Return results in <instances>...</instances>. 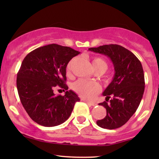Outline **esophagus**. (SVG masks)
Returning a JSON list of instances; mask_svg holds the SVG:
<instances>
[{
	"mask_svg": "<svg viewBox=\"0 0 159 159\" xmlns=\"http://www.w3.org/2000/svg\"><path fill=\"white\" fill-rule=\"evenodd\" d=\"M85 102H86V103L90 104V106H93V107H95L97 105V104L95 103V102H89V101H87V100H85Z\"/></svg>",
	"mask_w": 159,
	"mask_h": 159,
	"instance_id": "obj_1",
	"label": "esophagus"
}]
</instances>
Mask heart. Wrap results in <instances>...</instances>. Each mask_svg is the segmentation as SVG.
<instances>
[{
    "mask_svg": "<svg viewBox=\"0 0 159 159\" xmlns=\"http://www.w3.org/2000/svg\"><path fill=\"white\" fill-rule=\"evenodd\" d=\"M76 58H74L69 61L66 66L67 74H70L72 65L76 62ZM91 65L95 71H101L102 73L107 71L108 69V64L104 59L95 57L93 58ZM73 89L79 96L86 99H92L99 92V86L95 83L87 81L85 80H79L73 85Z\"/></svg>",
    "mask_w": 159,
    "mask_h": 159,
    "instance_id": "obj_1",
    "label": "heart"
}]
</instances>
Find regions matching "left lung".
Listing matches in <instances>:
<instances>
[{"label": "left lung", "instance_id": "1", "mask_svg": "<svg viewBox=\"0 0 159 159\" xmlns=\"http://www.w3.org/2000/svg\"><path fill=\"white\" fill-rule=\"evenodd\" d=\"M88 50L108 56L115 70L113 80L102 94L106 101L99 104L106 109L107 116L97 124L109 130L121 127L138 109L143 96L145 83L142 64L133 52L119 45Z\"/></svg>", "mask_w": 159, "mask_h": 159}]
</instances>
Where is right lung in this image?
I'll return each mask as SVG.
<instances>
[{"mask_svg": "<svg viewBox=\"0 0 159 159\" xmlns=\"http://www.w3.org/2000/svg\"><path fill=\"white\" fill-rule=\"evenodd\" d=\"M79 53L69 47L50 44L34 50L24 59L17 73V91L26 113L38 124H61L80 101L74 92L67 91L66 84L67 64ZM57 86L67 90L64 96L53 94Z\"/></svg>", "mask_w": 159, "mask_h": 159, "instance_id": "1", "label": "right lung"}]
</instances>
